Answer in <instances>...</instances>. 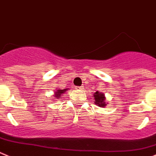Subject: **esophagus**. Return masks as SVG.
I'll return each instance as SVG.
<instances>
[{"instance_id":"esophagus-1","label":"esophagus","mask_w":156,"mask_h":156,"mask_svg":"<svg viewBox=\"0 0 156 156\" xmlns=\"http://www.w3.org/2000/svg\"><path fill=\"white\" fill-rule=\"evenodd\" d=\"M82 86H76V89H78V90H81V89H82Z\"/></svg>"}]
</instances>
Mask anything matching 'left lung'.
<instances>
[{"instance_id":"8db88e82","label":"left lung","mask_w":156,"mask_h":156,"mask_svg":"<svg viewBox=\"0 0 156 156\" xmlns=\"http://www.w3.org/2000/svg\"><path fill=\"white\" fill-rule=\"evenodd\" d=\"M94 99H95V104L98 105V106H101V107H104L106 106V102H105V95L104 94H102V92H99L97 91L96 92H95V95H94Z\"/></svg>"}]
</instances>
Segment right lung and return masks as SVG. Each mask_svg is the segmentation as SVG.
<instances>
[{
    "label": "right lung",
    "instance_id": "obj_1",
    "mask_svg": "<svg viewBox=\"0 0 156 156\" xmlns=\"http://www.w3.org/2000/svg\"><path fill=\"white\" fill-rule=\"evenodd\" d=\"M67 89H57L55 91V97L57 98H61V95H63V93L66 92Z\"/></svg>",
    "mask_w": 156,
    "mask_h": 156
}]
</instances>
